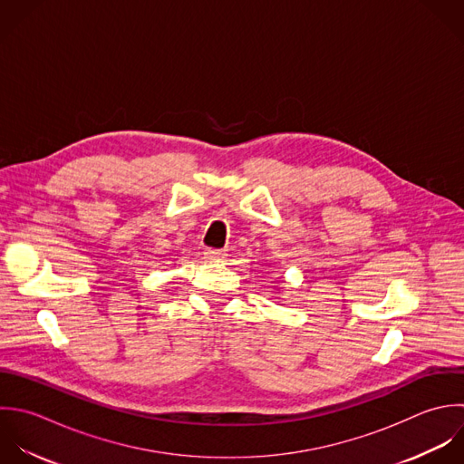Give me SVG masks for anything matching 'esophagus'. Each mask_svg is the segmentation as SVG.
Returning a JSON list of instances; mask_svg holds the SVG:
<instances>
[{
    "label": "esophagus",
    "instance_id": "34e87169",
    "mask_svg": "<svg viewBox=\"0 0 464 464\" xmlns=\"http://www.w3.org/2000/svg\"><path fill=\"white\" fill-rule=\"evenodd\" d=\"M206 258L208 260H211V262H224V258L227 256L224 251H220V249H206Z\"/></svg>",
    "mask_w": 464,
    "mask_h": 464
}]
</instances>
